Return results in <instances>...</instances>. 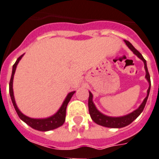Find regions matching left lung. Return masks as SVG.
<instances>
[{"label": "left lung", "mask_w": 159, "mask_h": 159, "mask_svg": "<svg viewBox=\"0 0 159 159\" xmlns=\"http://www.w3.org/2000/svg\"><path fill=\"white\" fill-rule=\"evenodd\" d=\"M126 44L128 45V48L133 52V53L137 56L139 58H141L143 61H144V65H145V78L148 80L149 84V87L147 90V96L146 98L144 99L143 102L141 105L139 106L138 109H136V111L130 113L128 115L122 116V117H110V116H106V115H103L100 111H98V109L96 108L95 105L93 102V94L89 92V115L91 116L92 119L95 122L96 124L98 125L103 126V127H106V128H124L126 126L129 125L131 123L134 121L136 118L138 117L139 115H141V112L143 111L144 108H145L146 102H147L148 97H149V91H150V85H151V82H150V76H149V71H148L147 65H146V61L145 59L143 57L141 53L137 51L136 48L133 47L131 43L128 40H124Z\"/></svg>", "instance_id": "8db88e82"}]
</instances>
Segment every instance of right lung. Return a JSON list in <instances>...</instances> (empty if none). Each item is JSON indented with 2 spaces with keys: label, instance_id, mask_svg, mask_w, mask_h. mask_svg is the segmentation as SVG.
I'll return each instance as SVG.
<instances>
[{
  "label": "right lung",
  "instance_id": "right-lung-1",
  "mask_svg": "<svg viewBox=\"0 0 159 159\" xmlns=\"http://www.w3.org/2000/svg\"><path fill=\"white\" fill-rule=\"evenodd\" d=\"M23 56L21 55L20 57L17 59V61H15V63L13 66V70H12V75L11 78H10V98H11L12 103L14 105V107L16 111L17 114H18V117L20 118L23 122H25L27 125H29L32 128L38 131H42V132H46V131H50V130L55 129V128H59L60 126H61L64 124L66 119V106H67L68 102H70V98H72L73 94L75 92H71L70 93H68L66 96L65 101L63 102L61 106L60 107L57 112L53 115V116L46 118V119H31V118L27 117L26 115H24L23 113L21 112L18 110V106H17L16 103H15V100H14V91H13V80H14V75L15 73V70H16L17 65L21 60L22 57Z\"/></svg>",
  "mask_w": 159,
  "mask_h": 159
}]
</instances>
